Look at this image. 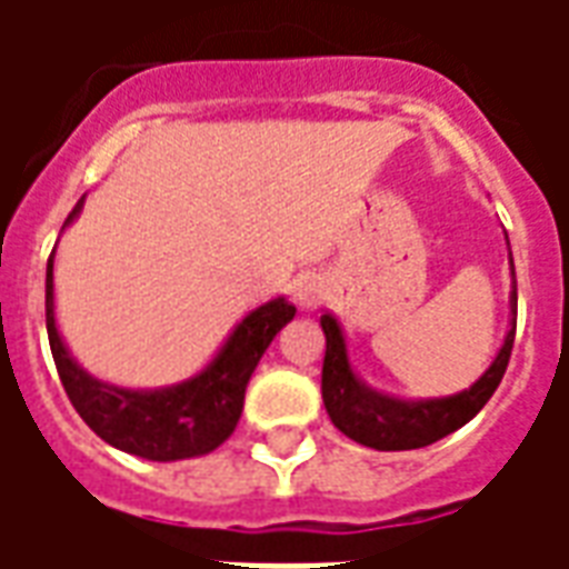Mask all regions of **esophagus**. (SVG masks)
Masks as SVG:
<instances>
[{
	"label": "esophagus",
	"instance_id": "obj_1",
	"mask_svg": "<svg viewBox=\"0 0 569 569\" xmlns=\"http://www.w3.org/2000/svg\"><path fill=\"white\" fill-rule=\"evenodd\" d=\"M292 298H296L298 308H317L326 298V277L317 271L298 273V280L292 283Z\"/></svg>",
	"mask_w": 569,
	"mask_h": 569
}]
</instances>
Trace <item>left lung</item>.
Returning a JSON list of instances; mask_svg holds the SVG:
<instances>
[{
	"label": "left lung",
	"instance_id": "1",
	"mask_svg": "<svg viewBox=\"0 0 569 569\" xmlns=\"http://www.w3.org/2000/svg\"><path fill=\"white\" fill-rule=\"evenodd\" d=\"M512 261V252H509ZM515 277V264H512ZM512 313H518V286H512ZM322 332H326V359H322V402L329 418L347 439L359 441L375 451H411L427 448L432 441L451 436L453 429L476 418L488 406L493 390L500 387L509 357L515 345V322L500 353L490 362V369L478 378L469 390L445 399H427V402H406L396 396L378 393L359 381L357 371L350 369L347 345L341 326L332 313H322Z\"/></svg>",
	"mask_w": 569,
	"mask_h": 569
}]
</instances>
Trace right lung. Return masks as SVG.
Segmentation results:
<instances>
[{
  "label": "right lung",
  "instance_id": "obj_1",
  "mask_svg": "<svg viewBox=\"0 0 569 569\" xmlns=\"http://www.w3.org/2000/svg\"><path fill=\"white\" fill-rule=\"evenodd\" d=\"M84 198L69 212L67 224L79 216ZM296 317L286 298H273L247 313L207 369L173 387L161 390H128L91 378L79 369L60 341L54 322V259H48L44 277V320L54 366L69 402L81 420L118 451L146 460H186L216 451L234 432L243 396L261 353L273 335Z\"/></svg>",
  "mask_w": 569,
  "mask_h": 569
}]
</instances>
